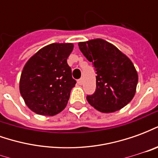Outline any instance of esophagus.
<instances>
[{
    "instance_id": "34e87169",
    "label": "esophagus",
    "mask_w": 158,
    "mask_h": 158,
    "mask_svg": "<svg viewBox=\"0 0 158 158\" xmlns=\"http://www.w3.org/2000/svg\"><path fill=\"white\" fill-rule=\"evenodd\" d=\"M77 83H78V85H82V84H83V79H78V81H77Z\"/></svg>"
}]
</instances>
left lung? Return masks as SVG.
I'll list each match as a JSON object with an SVG mask.
<instances>
[{"instance_id":"left-lung-1","label":"left lung","mask_w":158,"mask_h":158,"mask_svg":"<svg viewBox=\"0 0 158 158\" xmlns=\"http://www.w3.org/2000/svg\"><path fill=\"white\" fill-rule=\"evenodd\" d=\"M79 50L96 71V89L88 102L101 113L122 109L136 92L138 73L131 60L116 46L102 39L79 42Z\"/></svg>"}]
</instances>
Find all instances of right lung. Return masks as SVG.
Segmentation results:
<instances>
[{"label":"right lung","instance_id":"right-lung-1","mask_svg":"<svg viewBox=\"0 0 158 158\" xmlns=\"http://www.w3.org/2000/svg\"><path fill=\"white\" fill-rule=\"evenodd\" d=\"M73 49V43H52L39 50L25 63L19 91L34 113L54 116L66 107L76 84L67 62Z\"/></svg>","mask_w":158,"mask_h":158}]
</instances>
